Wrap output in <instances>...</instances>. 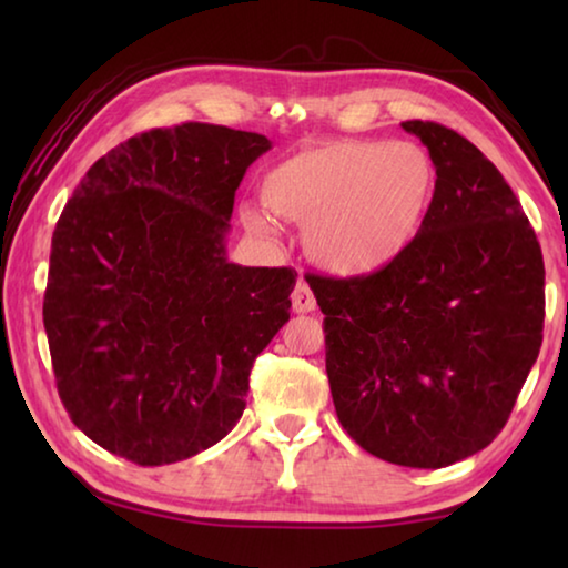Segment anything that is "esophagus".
Instances as JSON below:
<instances>
[{
  "mask_svg": "<svg viewBox=\"0 0 568 568\" xmlns=\"http://www.w3.org/2000/svg\"><path fill=\"white\" fill-rule=\"evenodd\" d=\"M293 311L295 313H313L315 311V295L305 281H297L293 291Z\"/></svg>",
  "mask_w": 568,
  "mask_h": 568,
  "instance_id": "obj_1",
  "label": "esophagus"
}]
</instances>
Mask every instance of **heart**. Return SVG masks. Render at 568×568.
<instances>
[{
    "label": "heart",
    "mask_w": 568,
    "mask_h": 568,
    "mask_svg": "<svg viewBox=\"0 0 568 568\" xmlns=\"http://www.w3.org/2000/svg\"><path fill=\"white\" fill-rule=\"evenodd\" d=\"M436 168L413 142L345 140L287 158L263 180L273 215L303 225V250L325 273L365 277L406 253L426 223ZM255 233L275 225L245 207Z\"/></svg>",
    "instance_id": "obj_1"
}]
</instances>
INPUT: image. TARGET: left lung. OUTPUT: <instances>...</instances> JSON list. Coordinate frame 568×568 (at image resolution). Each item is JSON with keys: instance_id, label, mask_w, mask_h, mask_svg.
<instances>
[{"instance_id": "1", "label": "left lung", "mask_w": 568, "mask_h": 568, "mask_svg": "<svg viewBox=\"0 0 568 568\" xmlns=\"http://www.w3.org/2000/svg\"><path fill=\"white\" fill-rule=\"evenodd\" d=\"M436 190L418 237L383 271L313 275L335 413L368 454L444 468L506 426L544 341V257L501 172L458 132L400 122Z\"/></svg>"}]
</instances>
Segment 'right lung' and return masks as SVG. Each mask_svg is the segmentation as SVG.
Returning <instances> with one entry per match:
<instances>
[{
    "mask_svg": "<svg viewBox=\"0 0 568 568\" xmlns=\"http://www.w3.org/2000/svg\"><path fill=\"white\" fill-rule=\"evenodd\" d=\"M271 148L205 122L142 132L94 162L57 220L42 307L57 390L110 454L178 464L243 416L297 277L227 261L235 190Z\"/></svg>",
    "mask_w": 568,
    "mask_h": 568,
    "instance_id": "1",
    "label": "right lung"
}]
</instances>
